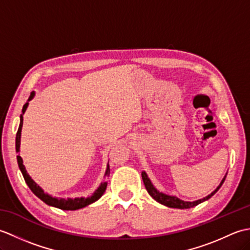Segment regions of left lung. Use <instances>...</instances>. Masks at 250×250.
Wrapping results in <instances>:
<instances>
[{"mask_svg":"<svg viewBox=\"0 0 250 250\" xmlns=\"http://www.w3.org/2000/svg\"><path fill=\"white\" fill-rule=\"evenodd\" d=\"M226 176H227V175H225V177L222 178V180L220 182L218 187H217L210 194L206 195V196H204V198H202V199H199V200H195V201H191V202H190V201L180 200V199L177 198V196L169 195V194L161 192V191H159V190L155 187V186L152 185L151 180H150L149 177H148L147 173H146L145 171L142 172L143 182H144L146 190L148 191V193H149V195L151 196V198H152L153 200H156L157 202H159V203H160V204L164 205V206L171 207V208H179V209L191 208V207H194V206H196V205L203 203L204 201H207L208 199H210L211 196H213V195L217 192V191H218V190L220 189L222 184H224V182H225Z\"/></svg>","mask_w":250,"mask_h":250,"instance_id":"1","label":"left lung"}]
</instances>
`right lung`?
<instances>
[{
	"instance_id": "add662e5",
	"label": "right lung",
	"mask_w": 250,
	"mask_h": 250,
	"mask_svg": "<svg viewBox=\"0 0 250 250\" xmlns=\"http://www.w3.org/2000/svg\"><path fill=\"white\" fill-rule=\"evenodd\" d=\"M35 92L32 91L30 98L28 99V102H26L23 107H22V114L20 115V125H19V128L17 131V134H16V152H17V162H18V167L20 168L21 173H22V176L25 180L26 185L29 186V188L31 189L32 192H33L37 198L41 199L42 201L46 203L47 205L49 206H54L57 207V208H60L63 210H76V209H81L83 208V207H86L90 204L94 203L95 201H98L101 196H102L105 192L106 187H107V177L109 176V173H110V168H109V164L107 163V166H106V171L104 174V180L102 183L100 184L99 187L97 188V190L94 191L92 193L91 196H88V198H56V196H52L48 193H46L45 191L42 189L39 185H37L33 179L31 178L30 175L26 173V169L25 167L23 166V161H22V158H21L18 152L20 151V142H21V130H22V125H23V115L25 113L26 108H28L29 106V102L30 101L34 98Z\"/></svg>"
}]
</instances>
